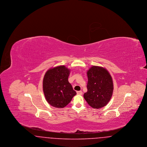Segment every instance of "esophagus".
I'll return each mask as SVG.
<instances>
[{
	"instance_id": "1",
	"label": "esophagus",
	"mask_w": 147,
	"mask_h": 147,
	"mask_svg": "<svg viewBox=\"0 0 147 147\" xmlns=\"http://www.w3.org/2000/svg\"><path fill=\"white\" fill-rule=\"evenodd\" d=\"M77 93L78 95H82L83 92L82 91H77Z\"/></svg>"
}]
</instances>
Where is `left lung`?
<instances>
[{
  "label": "left lung",
  "instance_id": "left-lung-1",
  "mask_svg": "<svg viewBox=\"0 0 147 147\" xmlns=\"http://www.w3.org/2000/svg\"><path fill=\"white\" fill-rule=\"evenodd\" d=\"M88 91L84 98L94 109H100L107 104L112 97L113 84L109 72L103 67L93 65L87 71Z\"/></svg>",
  "mask_w": 147,
  "mask_h": 147
}]
</instances>
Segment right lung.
Wrapping results in <instances>:
<instances>
[{"instance_id":"add662e5","label":"right lung","mask_w":147,"mask_h":147,"mask_svg":"<svg viewBox=\"0 0 147 147\" xmlns=\"http://www.w3.org/2000/svg\"><path fill=\"white\" fill-rule=\"evenodd\" d=\"M70 69L64 65L50 68L43 80V90L49 104L56 108H63L76 94L68 82Z\"/></svg>"}]
</instances>
